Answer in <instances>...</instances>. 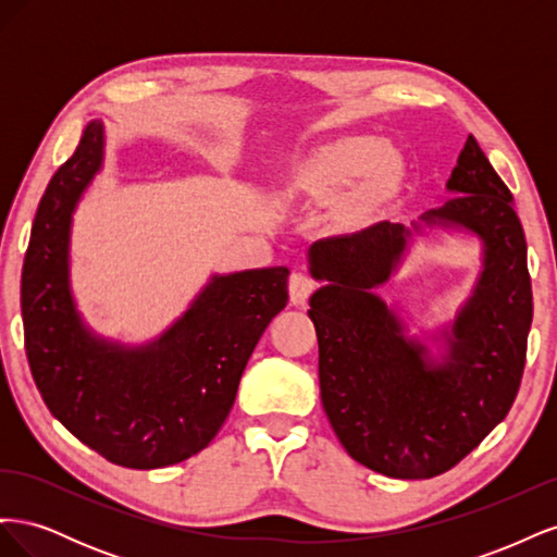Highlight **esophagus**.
<instances>
[{
    "label": "esophagus",
    "instance_id": "esophagus-1",
    "mask_svg": "<svg viewBox=\"0 0 557 557\" xmlns=\"http://www.w3.org/2000/svg\"><path fill=\"white\" fill-rule=\"evenodd\" d=\"M288 290H290V301L295 307H305L311 293L315 290V283L307 276V274H293L290 283H288Z\"/></svg>",
    "mask_w": 557,
    "mask_h": 557
}]
</instances>
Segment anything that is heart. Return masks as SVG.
<instances>
[{
	"label": "heart",
	"mask_w": 557,
	"mask_h": 557,
	"mask_svg": "<svg viewBox=\"0 0 557 557\" xmlns=\"http://www.w3.org/2000/svg\"><path fill=\"white\" fill-rule=\"evenodd\" d=\"M409 166L399 150L369 134L330 139L305 150L285 181L313 201H332L325 223L334 234L374 227L407 188Z\"/></svg>",
	"instance_id": "1"
}]
</instances>
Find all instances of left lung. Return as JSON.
I'll use <instances>...</instances> for the list:
<instances>
[{"label":"left lung","instance_id":"8db88e82","mask_svg":"<svg viewBox=\"0 0 557 557\" xmlns=\"http://www.w3.org/2000/svg\"><path fill=\"white\" fill-rule=\"evenodd\" d=\"M446 190L455 197L411 227L379 223L309 248V274L323 283L309 301L323 409L350 458L391 479H432L458 465L509 413L525 367V234L471 134ZM430 228L474 233L482 272L453 321L416 337L375 290Z\"/></svg>","mask_w":557,"mask_h":557}]
</instances>
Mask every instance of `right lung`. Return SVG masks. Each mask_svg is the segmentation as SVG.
I'll list each match as a JSON object with an SVG mask.
<instances>
[{"label": "right lung", "mask_w": 557, "mask_h": 557, "mask_svg": "<svg viewBox=\"0 0 557 557\" xmlns=\"http://www.w3.org/2000/svg\"><path fill=\"white\" fill-rule=\"evenodd\" d=\"M104 148V123L90 121L39 201L21 285L25 350L48 411L78 442L121 467H170L223 428L252 348L288 305L290 269L213 274L150 342L97 334L76 307L70 246Z\"/></svg>", "instance_id": "add662e5"}]
</instances>
